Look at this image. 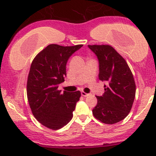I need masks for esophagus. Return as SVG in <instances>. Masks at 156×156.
<instances>
[{"mask_svg": "<svg viewBox=\"0 0 156 156\" xmlns=\"http://www.w3.org/2000/svg\"><path fill=\"white\" fill-rule=\"evenodd\" d=\"M81 95H82V96H83V97H87V96H88L89 94L87 93V92L82 91V92H81Z\"/></svg>", "mask_w": 156, "mask_h": 156, "instance_id": "obj_1", "label": "esophagus"}]
</instances>
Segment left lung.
<instances>
[{
    "instance_id": "1",
    "label": "left lung",
    "mask_w": 156,
    "mask_h": 156,
    "mask_svg": "<svg viewBox=\"0 0 156 156\" xmlns=\"http://www.w3.org/2000/svg\"><path fill=\"white\" fill-rule=\"evenodd\" d=\"M99 62L98 78L107 82L102 96H96L92 109L95 118L113 124L124 119L130 112L136 96V83L125 59L109 45H88Z\"/></svg>"
}]
</instances>
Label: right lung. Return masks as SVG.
Returning <instances> with one entry per match:
<instances>
[{"instance_id": "1", "label": "right lung", "mask_w": 156, "mask_h": 156, "mask_svg": "<svg viewBox=\"0 0 156 156\" xmlns=\"http://www.w3.org/2000/svg\"><path fill=\"white\" fill-rule=\"evenodd\" d=\"M82 46L49 44L35 56L31 64L27 84L30 109L42 125L53 130L61 129L71 121L81 97L80 91L61 93L58 88L64 81L68 59Z\"/></svg>"}]
</instances>
